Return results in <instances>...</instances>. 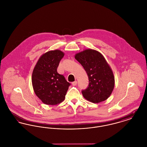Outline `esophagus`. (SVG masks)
Here are the masks:
<instances>
[{"mask_svg":"<svg viewBox=\"0 0 147 147\" xmlns=\"http://www.w3.org/2000/svg\"><path fill=\"white\" fill-rule=\"evenodd\" d=\"M72 85H73V86H76V85H77V81H75V82H72Z\"/></svg>","mask_w":147,"mask_h":147,"instance_id":"esophagus-1","label":"esophagus"}]
</instances>
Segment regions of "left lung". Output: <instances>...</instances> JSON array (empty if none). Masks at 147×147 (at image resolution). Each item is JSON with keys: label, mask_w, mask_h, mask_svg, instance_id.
Masks as SVG:
<instances>
[{"label": "left lung", "mask_w": 147, "mask_h": 147, "mask_svg": "<svg viewBox=\"0 0 147 147\" xmlns=\"http://www.w3.org/2000/svg\"><path fill=\"white\" fill-rule=\"evenodd\" d=\"M75 58L83 67L89 78L88 86L82 90L84 98L94 103L106 100L113 91L115 78L104 56L89 49L77 53Z\"/></svg>", "instance_id": "left-lung-1"}]
</instances>
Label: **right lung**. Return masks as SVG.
<instances>
[{
	"label": "right lung",
	"mask_w": 147,
	"mask_h": 147,
	"mask_svg": "<svg viewBox=\"0 0 147 147\" xmlns=\"http://www.w3.org/2000/svg\"><path fill=\"white\" fill-rule=\"evenodd\" d=\"M63 56L64 53L59 50L47 52L40 58L33 70L34 90L37 96L46 105L62 102L70 85L57 70Z\"/></svg>",
	"instance_id": "right-lung-1"
}]
</instances>
